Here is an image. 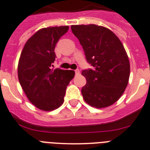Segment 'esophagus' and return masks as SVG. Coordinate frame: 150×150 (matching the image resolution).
Here are the masks:
<instances>
[{"mask_svg":"<svg viewBox=\"0 0 150 150\" xmlns=\"http://www.w3.org/2000/svg\"><path fill=\"white\" fill-rule=\"evenodd\" d=\"M75 72V75H78L79 74H80V71H79V69H76Z\"/></svg>","mask_w":150,"mask_h":150,"instance_id":"34e87169","label":"esophagus"}]
</instances>
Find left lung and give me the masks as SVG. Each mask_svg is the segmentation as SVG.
<instances>
[{
    "label": "left lung",
    "mask_w": 150,
    "mask_h": 150,
    "mask_svg": "<svg viewBox=\"0 0 150 150\" xmlns=\"http://www.w3.org/2000/svg\"><path fill=\"white\" fill-rule=\"evenodd\" d=\"M93 69L82 71L87 83L82 87L84 101L104 108L122 96L129 83L130 63L122 43L108 28L96 25H72Z\"/></svg>",
    "instance_id": "1"
}]
</instances>
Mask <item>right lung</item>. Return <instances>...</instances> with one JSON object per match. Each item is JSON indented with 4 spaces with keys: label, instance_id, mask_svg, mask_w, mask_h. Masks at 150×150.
Returning a JSON list of instances; mask_svg holds the SVG:
<instances>
[{
    "label": "right lung",
    "instance_id": "right-lung-1",
    "mask_svg": "<svg viewBox=\"0 0 150 150\" xmlns=\"http://www.w3.org/2000/svg\"><path fill=\"white\" fill-rule=\"evenodd\" d=\"M69 26L39 30L28 39L18 64V78L28 100L44 111L58 108L64 101L66 89L75 76L73 70L52 68L57 42Z\"/></svg>",
    "mask_w": 150,
    "mask_h": 150
}]
</instances>
